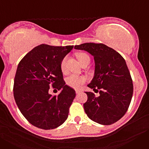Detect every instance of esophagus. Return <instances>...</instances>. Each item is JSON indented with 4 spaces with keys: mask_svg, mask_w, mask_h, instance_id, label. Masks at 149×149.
Instances as JSON below:
<instances>
[{
    "mask_svg": "<svg viewBox=\"0 0 149 149\" xmlns=\"http://www.w3.org/2000/svg\"><path fill=\"white\" fill-rule=\"evenodd\" d=\"M80 92H81V91H80V90H78V89H76V90H75V93H76V94H78V93H80Z\"/></svg>",
    "mask_w": 149,
    "mask_h": 149,
    "instance_id": "esophagus-1",
    "label": "esophagus"
}]
</instances>
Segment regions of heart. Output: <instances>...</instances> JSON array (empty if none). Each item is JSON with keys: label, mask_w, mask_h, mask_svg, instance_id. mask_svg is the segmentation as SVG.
Returning <instances> with one entry per match:
<instances>
[{"label": "heart", "mask_w": 149, "mask_h": 149, "mask_svg": "<svg viewBox=\"0 0 149 149\" xmlns=\"http://www.w3.org/2000/svg\"><path fill=\"white\" fill-rule=\"evenodd\" d=\"M77 59L80 61V63L82 64L84 61H86V60H90L89 56H88L85 53H77L76 54ZM66 57L63 58L62 60L61 64H60V68L61 71L64 73L66 71ZM86 82V77L84 76L81 75H77V74H72L66 79V84L70 87L74 88V89H77L80 86Z\"/></svg>", "instance_id": "obj_1"}]
</instances>
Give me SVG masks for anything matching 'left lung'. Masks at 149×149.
<instances>
[{
    "label": "left lung",
    "mask_w": 149,
    "mask_h": 149,
    "mask_svg": "<svg viewBox=\"0 0 149 149\" xmlns=\"http://www.w3.org/2000/svg\"><path fill=\"white\" fill-rule=\"evenodd\" d=\"M87 51L94 57L95 73L88 87L99 90V96L86 92L85 113L91 120L101 125L115 123L127 112L133 95L134 86L125 59L106 45L84 43L74 46Z\"/></svg>",
    "instance_id": "left-lung-1"
}]
</instances>
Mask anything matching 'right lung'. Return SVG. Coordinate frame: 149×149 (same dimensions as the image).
I'll return each instance as SVG.
<instances>
[{"label": "right lung", "mask_w": 149, "mask_h": 149, "mask_svg": "<svg viewBox=\"0 0 149 149\" xmlns=\"http://www.w3.org/2000/svg\"><path fill=\"white\" fill-rule=\"evenodd\" d=\"M73 45L42 44L24 56L17 67L13 94L18 109L33 125L50 130L63 125L76 93L63 81L60 64ZM61 90L57 96L49 86Z\"/></svg>", "instance_id": "right-lung-1"}]
</instances>
